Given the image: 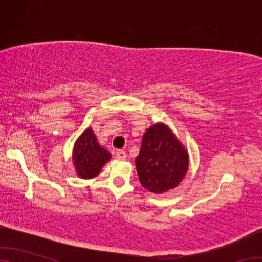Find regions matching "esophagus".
<instances>
[{
  "label": "esophagus",
  "instance_id": "1",
  "mask_svg": "<svg viewBox=\"0 0 262 262\" xmlns=\"http://www.w3.org/2000/svg\"><path fill=\"white\" fill-rule=\"evenodd\" d=\"M116 157L118 160H125L126 159V152H125L124 150H118L116 152Z\"/></svg>",
  "mask_w": 262,
  "mask_h": 262
}]
</instances>
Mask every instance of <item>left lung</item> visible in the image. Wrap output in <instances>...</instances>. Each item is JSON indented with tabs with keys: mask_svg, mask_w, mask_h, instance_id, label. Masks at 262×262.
Returning <instances> with one entry per match:
<instances>
[{
	"mask_svg": "<svg viewBox=\"0 0 262 262\" xmlns=\"http://www.w3.org/2000/svg\"><path fill=\"white\" fill-rule=\"evenodd\" d=\"M139 181L148 191L163 193L177 187L188 170V152L167 125L145 131L136 157Z\"/></svg>",
	"mask_w": 262,
	"mask_h": 262,
	"instance_id": "8db88e82",
	"label": "left lung"
}]
</instances>
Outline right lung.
I'll return each mask as SVG.
<instances>
[{
	"label": "right lung",
	"mask_w": 262,
	"mask_h": 262,
	"mask_svg": "<svg viewBox=\"0 0 262 262\" xmlns=\"http://www.w3.org/2000/svg\"><path fill=\"white\" fill-rule=\"evenodd\" d=\"M111 159V154L98 143L92 128H87L75 143L73 160L76 173L82 179L99 175L103 164Z\"/></svg>",
	"instance_id": "right-lung-1"
}]
</instances>
